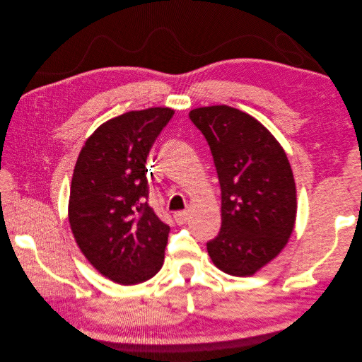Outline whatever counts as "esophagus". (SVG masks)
<instances>
[{
    "mask_svg": "<svg viewBox=\"0 0 362 362\" xmlns=\"http://www.w3.org/2000/svg\"><path fill=\"white\" fill-rule=\"evenodd\" d=\"M174 218H175V222L178 223V226H182V223H185L187 219H188V214L187 212H177L174 215Z\"/></svg>",
    "mask_w": 362,
    "mask_h": 362,
    "instance_id": "obj_1",
    "label": "esophagus"
}]
</instances>
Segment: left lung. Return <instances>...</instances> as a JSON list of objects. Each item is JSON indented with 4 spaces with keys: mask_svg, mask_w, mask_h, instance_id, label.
Returning a JSON list of instances; mask_svg holds the SVG:
<instances>
[{
    "mask_svg": "<svg viewBox=\"0 0 362 362\" xmlns=\"http://www.w3.org/2000/svg\"><path fill=\"white\" fill-rule=\"evenodd\" d=\"M192 122L208 141L221 185V230L206 243L212 262L247 277L287 245L296 221V185L280 143L250 115L199 107Z\"/></svg>",
    "mask_w": 362,
    "mask_h": 362,
    "instance_id": "obj_1",
    "label": "left lung"
}]
</instances>
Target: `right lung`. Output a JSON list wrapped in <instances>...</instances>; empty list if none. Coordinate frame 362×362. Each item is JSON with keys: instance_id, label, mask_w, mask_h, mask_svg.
I'll use <instances>...</instances> for the list:
<instances>
[{"instance_id": "add662e5", "label": "right lung", "mask_w": 362, "mask_h": 362, "mask_svg": "<svg viewBox=\"0 0 362 362\" xmlns=\"http://www.w3.org/2000/svg\"><path fill=\"white\" fill-rule=\"evenodd\" d=\"M174 110L150 107L113 117L85 141L75 165L69 223L90 264L124 286L163 265L169 226L147 203L146 160Z\"/></svg>"}]
</instances>
